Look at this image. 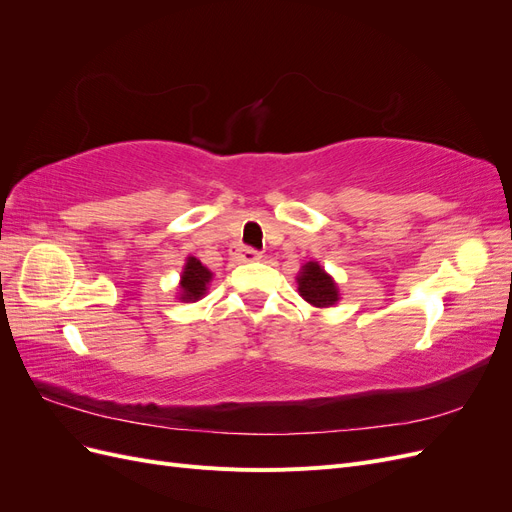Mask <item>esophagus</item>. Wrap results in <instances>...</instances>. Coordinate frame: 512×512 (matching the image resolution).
I'll return each mask as SVG.
<instances>
[{"label":"esophagus","mask_w":512,"mask_h":512,"mask_svg":"<svg viewBox=\"0 0 512 512\" xmlns=\"http://www.w3.org/2000/svg\"><path fill=\"white\" fill-rule=\"evenodd\" d=\"M230 256L235 262H254V260L260 258V252L252 250V247L237 245V247H232V250H230Z\"/></svg>","instance_id":"34e87169"}]
</instances>
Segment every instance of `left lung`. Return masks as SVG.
<instances>
[{"label": "left lung", "mask_w": 512, "mask_h": 512, "mask_svg": "<svg viewBox=\"0 0 512 512\" xmlns=\"http://www.w3.org/2000/svg\"><path fill=\"white\" fill-rule=\"evenodd\" d=\"M299 294L314 307H333L339 301V288L318 262H307L297 277Z\"/></svg>", "instance_id": "left-lung-1"}]
</instances>
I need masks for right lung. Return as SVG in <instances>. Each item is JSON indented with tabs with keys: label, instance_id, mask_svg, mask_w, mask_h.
Segmentation results:
<instances>
[{
	"label": "right lung",
	"instance_id": "obj_1",
	"mask_svg": "<svg viewBox=\"0 0 512 512\" xmlns=\"http://www.w3.org/2000/svg\"><path fill=\"white\" fill-rule=\"evenodd\" d=\"M211 277L213 273L203 265V262L194 256H188L181 273V282H179V299L183 303H194L198 299H203L207 294Z\"/></svg>",
	"mask_w": 512,
	"mask_h": 512
}]
</instances>
